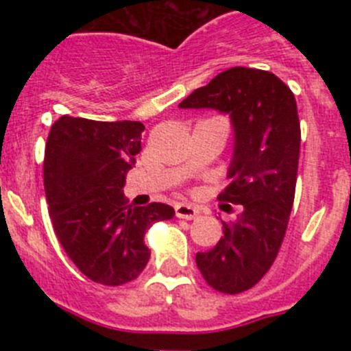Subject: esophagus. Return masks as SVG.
<instances>
[{
    "instance_id": "34e87169",
    "label": "esophagus",
    "mask_w": 351,
    "mask_h": 351,
    "mask_svg": "<svg viewBox=\"0 0 351 351\" xmlns=\"http://www.w3.org/2000/svg\"><path fill=\"white\" fill-rule=\"evenodd\" d=\"M200 214V209L190 204H178L176 206V216L182 219H195Z\"/></svg>"
}]
</instances>
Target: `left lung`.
I'll list each match as a JSON object with an SVG mask.
<instances>
[{"label": "left lung", "mask_w": 351, "mask_h": 351, "mask_svg": "<svg viewBox=\"0 0 351 351\" xmlns=\"http://www.w3.org/2000/svg\"><path fill=\"white\" fill-rule=\"evenodd\" d=\"M181 108H216L230 114L235 153L232 182L219 202L243 207L197 267L210 288L235 295L255 287L280 253L295 198L300 121L295 96L267 70L234 66L198 88Z\"/></svg>", "instance_id": "left-lung-1"}]
</instances>
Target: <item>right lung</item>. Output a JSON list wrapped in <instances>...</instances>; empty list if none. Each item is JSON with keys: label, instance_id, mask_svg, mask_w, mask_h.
<instances>
[{"label": "right lung", "instance_id": "1", "mask_svg": "<svg viewBox=\"0 0 351 351\" xmlns=\"http://www.w3.org/2000/svg\"><path fill=\"white\" fill-rule=\"evenodd\" d=\"M144 130L141 121L61 116L45 144L43 186L56 235L77 269L105 287L137 280L151 256L145 232L176 214L167 204L132 207L123 195Z\"/></svg>", "mask_w": 351, "mask_h": 351}]
</instances>
